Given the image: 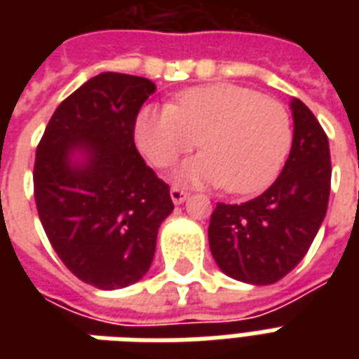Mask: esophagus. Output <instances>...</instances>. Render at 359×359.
<instances>
[{
	"mask_svg": "<svg viewBox=\"0 0 359 359\" xmlns=\"http://www.w3.org/2000/svg\"><path fill=\"white\" fill-rule=\"evenodd\" d=\"M187 198H188V192L184 190V188H179V187L171 188V200L175 203H182Z\"/></svg>",
	"mask_w": 359,
	"mask_h": 359,
	"instance_id": "obj_1",
	"label": "esophagus"
}]
</instances>
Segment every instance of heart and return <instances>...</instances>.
I'll return each mask as SVG.
<instances>
[{"instance_id": "heart-1", "label": "heart", "mask_w": 359, "mask_h": 359, "mask_svg": "<svg viewBox=\"0 0 359 359\" xmlns=\"http://www.w3.org/2000/svg\"><path fill=\"white\" fill-rule=\"evenodd\" d=\"M134 138L159 169L200 146L205 151L175 177L188 184H225L250 194L269 184L292 144L290 115L280 102L231 82L180 92L171 105H146L134 123Z\"/></svg>"}]
</instances>
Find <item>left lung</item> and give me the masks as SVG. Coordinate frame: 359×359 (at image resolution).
Segmentation results:
<instances>
[{
  "label": "left lung",
  "instance_id": "left-lung-1",
  "mask_svg": "<svg viewBox=\"0 0 359 359\" xmlns=\"http://www.w3.org/2000/svg\"><path fill=\"white\" fill-rule=\"evenodd\" d=\"M294 136L278 179L244 203H217L210 248L219 269L250 285H273L300 264L323 223L331 192L329 138L306 103L290 102Z\"/></svg>",
  "mask_w": 359,
  "mask_h": 359
}]
</instances>
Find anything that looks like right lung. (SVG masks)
Segmentation results:
<instances>
[{"mask_svg":"<svg viewBox=\"0 0 359 359\" xmlns=\"http://www.w3.org/2000/svg\"><path fill=\"white\" fill-rule=\"evenodd\" d=\"M156 92L144 76L102 73L59 103L36 149L34 200L67 269L115 290L148 273L169 187L134 146L138 111Z\"/></svg>","mask_w":359,"mask_h":359,"instance_id":"obj_1","label":"right lung"}]
</instances>
